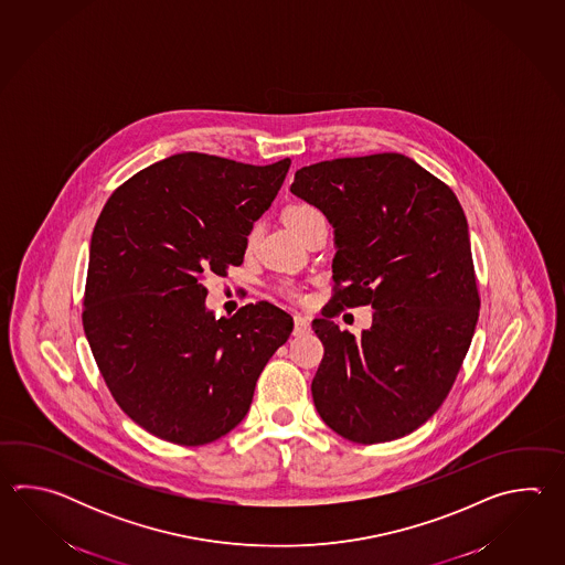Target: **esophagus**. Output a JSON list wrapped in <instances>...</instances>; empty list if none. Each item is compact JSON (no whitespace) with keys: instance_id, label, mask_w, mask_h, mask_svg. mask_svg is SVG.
<instances>
[{"instance_id":"1","label":"esophagus","mask_w":565,"mask_h":565,"mask_svg":"<svg viewBox=\"0 0 565 565\" xmlns=\"http://www.w3.org/2000/svg\"><path fill=\"white\" fill-rule=\"evenodd\" d=\"M309 331H311V323H309V319H305V317H300V315H295V327H292V335H307Z\"/></svg>"}]
</instances>
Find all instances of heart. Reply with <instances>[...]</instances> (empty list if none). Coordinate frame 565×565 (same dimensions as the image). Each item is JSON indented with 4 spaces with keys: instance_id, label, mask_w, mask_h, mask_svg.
<instances>
[{
    "instance_id": "b5f03b06",
    "label": "heart",
    "mask_w": 565,
    "mask_h": 565,
    "mask_svg": "<svg viewBox=\"0 0 565 565\" xmlns=\"http://www.w3.org/2000/svg\"><path fill=\"white\" fill-rule=\"evenodd\" d=\"M323 216L315 205L309 204H292L288 205L285 210V222L288 224V228L292 232H297L299 236H302L305 228L311 224L315 217ZM258 241V226H254L248 236H246V248H253L254 244ZM285 295L292 297V299H299V290L297 288H285Z\"/></svg>"
}]
</instances>
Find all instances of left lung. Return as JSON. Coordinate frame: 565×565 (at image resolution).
<instances>
[{
  "label": "left lung",
  "mask_w": 565,
  "mask_h": 565,
  "mask_svg": "<svg viewBox=\"0 0 565 565\" xmlns=\"http://www.w3.org/2000/svg\"><path fill=\"white\" fill-rule=\"evenodd\" d=\"M290 192L335 228L333 297L312 321L324 348L315 408L358 445L414 433L443 406L479 321L462 205L399 153L315 163L295 173ZM361 303H372L374 317L360 338L330 321Z\"/></svg>",
  "instance_id": "8db88e82"
}]
</instances>
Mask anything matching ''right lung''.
Returning a JSON list of instances; mask_svg holds the SVG:
<instances>
[{
	"label": "right lung",
	"instance_id": "add662e5",
	"mask_svg": "<svg viewBox=\"0 0 565 565\" xmlns=\"http://www.w3.org/2000/svg\"><path fill=\"white\" fill-rule=\"evenodd\" d=\"M288 168V157L248 166L178 153L119 185L96 220L86 339L120 409L161 440L202 446L236 428L292 333V317L266 300L216 321L204 287L242 265Z\"/></svg>",
	"mask_w": 565,
	"mask_h": 565
}]
</instances>
